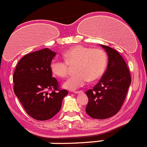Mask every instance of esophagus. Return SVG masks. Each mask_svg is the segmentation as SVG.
<instances>
[{"label": "esophagus", "mask_w": 147, "mask_h": 147, "mask_svg": "<svg viewBox=\"0 0 147 147\" xmlns=\"http://www.w3.org/2000/svg\"><path fill=\"white\" fill-rule=\"evenodd\" d=\"M74 93H75V94H82V93H83V90H78V91H74Z\"/></svg>", "instance_id": "1"}]
</instances>
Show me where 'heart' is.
<instances>
[{"instance_id": "obj_1", "label": "heart", "mask_w": 147, "mask_h": 147, "mask_svg": "<svg viewBox=\"0 0 147 147\" xmlns=\"http://www.w3.org/2000/svg\"><path fill=\"white\" fill-rule=\"evenodd\" d=\"M64 60L54 59L50 64L52 73L58 78H65L69 74L70 67L75 66L73 75L64 83V87L73 90L86 86L89 80L99 79L107 65V56L101 49H90L83 46H76L63 54Z\"/></svg>"}]
</instances>
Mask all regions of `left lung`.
<instances>
[{"instance_id":"8db88e82","label":"left lung","mask_w":147,"mask_h":147,"mask_svg":"<svg viewBox=\"0 0 147 147\" xmlns=\"http://www.w3.org/2000/svg\"><path fill=\"white\" fill-rule=\"evenodd\" d=\"M108 55L107 70L93 89L86 92L88 103L86 113L94 119H107L120 111L131 83L129 69L121 55L109 46L101 45Z\"/></svg>"}]
</instances>
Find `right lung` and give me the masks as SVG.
I'll return each mask as SVG.
<instances>
[{
	"mask_svg": "<svg viewBox=\"0 0 147 147\" xmlns=\"http://www.w3.org/2000/svg\"><path fill=\"white\" fill-rule=\"evenodd\" d=\"M57 53L43 49L27 53L20 60L13 76V91L24 110L37 120H47L57 115L68 94L52 78L50 64ZM49 90L52 92L49 93Z\"/></svg>",
	"mask_w": 147,
	"mask_h": 147,
	"instance_id": "add662e5",
	"label": "right lung"
}]
</instances>
